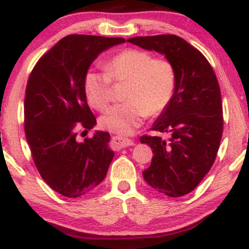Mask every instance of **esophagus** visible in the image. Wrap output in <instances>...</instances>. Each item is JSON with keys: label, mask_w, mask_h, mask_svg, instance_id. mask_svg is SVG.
I'll return each instance as SVG.
<instances>
[{"label": "esophagus", "mask_w": 249, "mask_h": 249, "mask_svg": "<svg viewBox=\"0 0 249 249\" xmlns=\"http://www.w3.org/2000/svg\"><path fill=\"white\" fill-rule=\"evenodd\" d=\"M111 145H112L113 150L119 151V150H122V148L130 146V145H133V142L130 141V139L116 136V137H112V142H111Z\"/></svg>", "instance_id": "1"}]
</instances>
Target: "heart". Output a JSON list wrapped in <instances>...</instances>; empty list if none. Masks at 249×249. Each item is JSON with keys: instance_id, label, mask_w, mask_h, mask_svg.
Here are the masks:
<instances>
[{"instance_id": "1", "label": "heart", "mask_w": 249, "mask_h": 249, "mask_svg": "<svg viewBox=\"0 0 249 249\" xmlns=\"http://www.w3.org/2000/svg\"><path fill=\"white\" fill-rule=\"evenodd\" d=\"M112 83H126L125 102L110 107L101 117V125L112 132L127 134L148 115H159L172 101L177 87V70L164 57H154L142 49H125L110 58L105 71L89 70L84 76V92L90 107L104 111L113 97Z\"/></svg>"}]
</instances>
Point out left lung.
I'll return each instance as SVG.
<instances>
[{"label": "left lung", "mask_w": 249, "mask_h": 249, "mask_svg": "<svg viewBox=\"0 0 249 249\" xmlns=\"http://www.w3.org/2000/svg\"><path fill=\"white\" fill-rule=\"evenodd\" d=\"M128 42L165 55L177 70L172 101L154 122L152 130L167 133L141 137L152 148L145 181L167 196L178 198L192 191L210 172L222 137L221 92L206 57L176 35L138 36Z\"/></svg>", "instance_id": "obj_1"}]
</instances>
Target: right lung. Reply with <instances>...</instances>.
Here are the masks:
<instances>
[{
    "mask_svg": "<svg viewBox=\"0 0 249 249\" xmlns=\"http://www.w3.org/2000/svg\"><path fill=\"white\" fill-rule=\"evenodd\" d=\"M124 42L121 37L65 36L38 59L28 79L24 131L31 156L43 180L68 198L92 192L113 159L110 134L97 131L78 142L77 127L88 132L96 125L84 92L91 63Z\"/></svg>",
    "mask_w": 249,
    "mask_h": 249,
    "instance_id": "right-lung-1",
    "label": "right lung"
}]
</instances>
